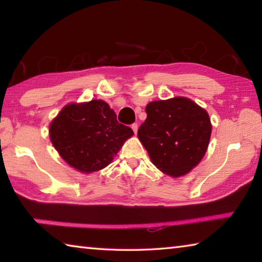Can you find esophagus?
<instances>
[{
    "label": "esophagus",
    "mask_w": 262,
    "mask_h": 262,
    "mask_svg": "<svg viewBox=\"0 0 262 262\" xmlns=\"http://www.w3.org/2000/svg\"><path fill=\"white\" fill-rule=\"evenodd\" d=\"M132 129L134 130V133L136 134V133H137V129H139V126H137V123H133V125H132Z\"/></svg>",
    "instance_id": "34e87169"
}]
</instances>
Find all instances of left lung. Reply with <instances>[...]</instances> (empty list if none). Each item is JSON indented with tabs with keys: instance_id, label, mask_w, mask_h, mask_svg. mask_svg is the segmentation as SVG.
I'll return each mask as SVG.
<instances>
[{
	"instance_id": "obj_1",
	"label": "left lung",
	"mask_w": 262,
	"mask_h": 262,
	"mask_svg": "<svg viewBox=\"0 0 262 262\" xmlns=\"http://www.w3.org/2000/svg\"><path fill=\"white\" fill-rule=\"evenodd\" d=\"M145 112L147 119L137 137L154 165L173 178L187 174L202 161L209 145V114L186 97L151 101Z\"/></svg>"
}]
</instances>
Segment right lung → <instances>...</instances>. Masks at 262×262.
Masks as SVG:
<instances>
[{"label":"right lung","mask_w":262,"mask_h":262,"mask_svg":"<svg viewBox=\"0 0 262 262\" xmlns=\"http://www.w3.org/2000/svg\"><path fill=\"white\" fill-rule=\"evenodd\" d=\"M134 135L121 125L106 101L70 103L50 123V139L61 158L82 173L112 163L123 143Z\"/></svg>","instance_id":"obj_1"}]
</instances>
